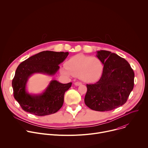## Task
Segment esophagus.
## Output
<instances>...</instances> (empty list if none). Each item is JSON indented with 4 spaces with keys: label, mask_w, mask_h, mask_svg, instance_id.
Segmentation results:
<instances>
[{
    "label": "esophagus",
    "mask_w": 148,
    "mask_h": 148,
    "mask_svg": "<svg viewBox=\"0 0 148 148\" xmlns=\"http://www.w3.org/2000/svg\"><path fill=\"white\" fill-rule=\"evenodd\" d=\"M82 84V83L81 82H75L74 83V85L75 86H81Z\"/></svg>",
    "instance_id": "esophagus-1"
}]
</instances>
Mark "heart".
<instances>
[{"label": "heart", "instance_id": "heart-1", "mask_svg": "<svg viewBox=\"0 0 148 148\" xmlns=\"http://www.w3.org/2000/svg\"><path fill=\"white\" fill-rule=\"evenodd\" d=\"M103 68L102 62L98 57L77 54L67 61L61 73L67 76H78L81 81L91 83L99 79Z\"/></svg>", "mask_w": 148, "mask_h": 148}]
</instances>
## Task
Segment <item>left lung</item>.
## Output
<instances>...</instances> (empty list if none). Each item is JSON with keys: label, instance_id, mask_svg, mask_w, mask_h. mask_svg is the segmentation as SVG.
<instances>
[{"label": "left lung", "instance_id": "obj_1", "mask_svg": "<svg viewBox=\"0 0 148 148\" xmlns=\"http://www.w3.org/2000/svg\"><path fill=\"white\" fill-rule=\"evenodd\" d=\"M103 64L99 80L87 84L86 105L97 111H108L119 107L127 101L134 86V72L128 62L106 50L97 51Z\"/></svg>", "mask_w": 148, "mask_h": 148}]
</instances>
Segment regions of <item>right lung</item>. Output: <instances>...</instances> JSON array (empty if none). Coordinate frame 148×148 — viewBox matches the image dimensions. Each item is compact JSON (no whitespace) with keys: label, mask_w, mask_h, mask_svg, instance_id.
<instances>
[{"label":"right lung","mask_w":148,"mask_h":148,"mask_svg":"<svg viewBox=\"0 0 148 148\" xmlns=\"http://www.w3.org/2000/svg\"><path fill=\"white\" fill-rule=\"evenodd\" d=\"M69 52L44 51L23 61L17 67L12 80L13 96L26 112L37 116H45L57 112L62 106L64 96L72 82L62 84L51 81L44 92L29 94L26 90L29 78L34 73L54 75L59 64L67 58Z\"/></svg>","instance_id":"right-lung-1"}]
</instances>
